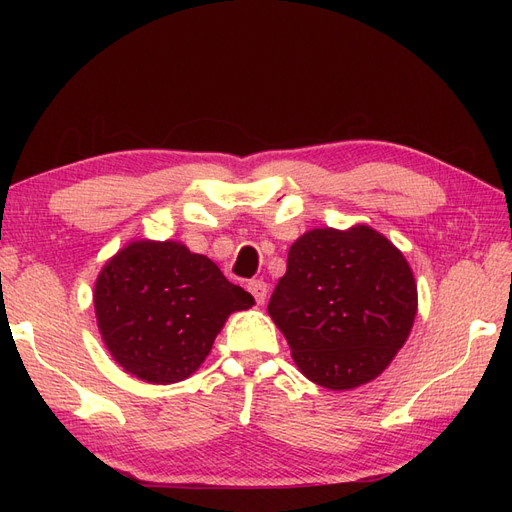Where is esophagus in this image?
<instances>
[{"mask_svg": "<svg viewBox=\"0 0 512 512\" xmlns=\"http://www.w3.org/2000/svg\"><path fill=\"white\" fill-rule=\"evenodd\" d=\"M247 290H250V294L252 297L256 299V303L258 305H262L267 301V284L262 282V280H252V282H247Z\"/></svg>", "mask_w": 512, "mask_h": 512, "instance_id": "esophagus-1", "label": "esophagus"}]
</instances>
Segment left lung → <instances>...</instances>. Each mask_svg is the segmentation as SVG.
Here are the masks:
<instances>
[{
    "label": "left lung",
    "mask_w": 512,
    "mask_h": 512,
    "mask_svg": "<svg viewBox=\"0 0 512 512\" xmlns=\"http://www.w3.org/2000/svg\"><path fill=\"white\" fill-rule=\"evenodd\" d=\"M269 316L312 382L348 391L380 376L416 316V284L397 247L369 226L316 228L292 243Z\"/></svg>",
    "instance_id": "left-lung-1"
}]
</instances>
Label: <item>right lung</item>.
Listing matches in <instances>:
<instances>
[{
	"label": "right lung",
	"mask_w": 512,
	"mask_h": 512,
	"mask_svg": "<svg viewBox=\"0 0 512 512\" xmlns=\"http://www.w3.org/2000/svg\"><path fill=\"white\" fill-rule=\"evenodd\" d=\"M96 318L128 374L151 384L192 376L226 318L254 305L213 260L175 241H134L98 275Z\"/></svg>",
	"instance_id": "right-lung-1"
}]
</instances>
